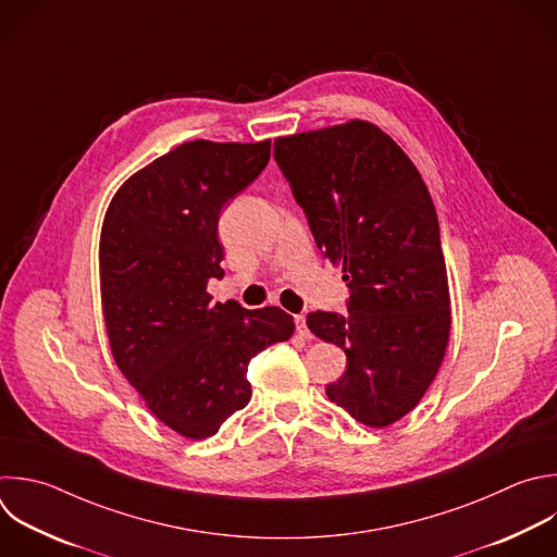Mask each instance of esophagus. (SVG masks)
I'll use <instances>...</instances> for the list:
<instances>
[{"instance_id":"34e87169","label":"esophagus","mask_w":557,"mask_h":557,"mask_svg":"<svg viewBox=\"0 0 557 557\" xmlns=\"http://www.w3.org/2000/svg\"><path fill=\"white\" fill-rule=\"evenodd\" d=\"M295 325H297V332H299L301 336L312 338V332H310L308 325H306V314H295Z\"/></svg>"}]
</instances>
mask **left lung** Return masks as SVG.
<instances>
[{
    "label": "left lung",
    "instance_id": "left-lung-1",
    "mask_svg": "<svg viewBox=\"0 0 557 557\" xmlns=\"http://www.w3.org/2000/svg\"><path fill=\"white\" fill-rule=\"evenodd\" d=\"M273 157L304 208L317 247L343 264L347 310L306 323L347 356L327 398L356 422L385 429L422 400L444 360L450 293L440 221L426 183L376 124L277 137Z\"/></svg>",
    "mask_w": 557,
    "mask_h": 557
}]
</instances>
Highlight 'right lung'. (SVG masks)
<instances>
[{
    "label": "right lung",
    "instance_id": "right-lung-1",
    "mask_svg": "<svg viewBox=\"0 0 557 557\" xmlns=\"http://www.w3.org/2000/svg\"><path fill=\"white\" fill-rule=\"evenodd\" d=\"M271 139H195L128 176L100 234V295L111 354L168 429L206 440L251 400L249 360L288 341L293 317L212 301L223 277V206L258 178Z\"/></svg>",
    "mask_w": 557,
    "mask_h": 557
}]
</instances>
